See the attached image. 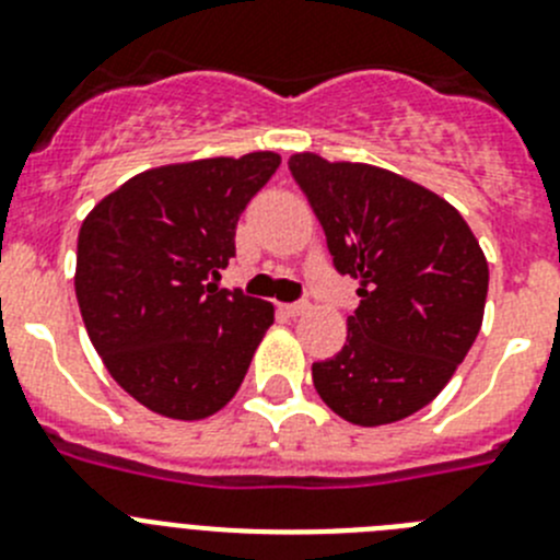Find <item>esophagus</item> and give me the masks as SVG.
<instances>
[{
    "label": "esophagus",
    "instance_id": "34e87169",
    "mask_svg": "<svg viewBox=\"0 0 560 560\" xmlns=\"http://www.w3.org/2000/svg\"><path fill=\"white\" fill-rule=\"evenodd\" d=\"M307 300H296V302H285V305H280V311H283V314H289V316H302L307 311Z\"/></svg>",
    "mask_w": 560,
    "mask_h": 560
}]
</instances>
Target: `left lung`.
<instances>
[{
    "instance_id": "1",
    "label": "left lung",
    "mask_w": 560,
    "mask_h": 560,
    "mask_svg": "<svg viewBox=\"0 0 560 560\" xmlns=\"http://www.w3.org/2000/svg\"><path fill=\"white\" fill-rule=\"evenodd\" d=\"M338 275L358 280L341 352L314 363V386L361 428L399 422L447 386L483 325L489 264L458 210L366 163L289 161Z\"/></svg>"
}]
</instances>
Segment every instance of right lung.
<instances>
[{"label": "right lung", "mask_w": 560, "mask_h": 560, "mask_svg": "<svg viewBox=\"0 0 560 560\" xmlns=\"http://www.w3.org/2000/svg\"><path fill=\"white\" fill-rule=\"evenodd\" d=\"M280 166L275 152L161 166L127 179L82 222L77 302L113 381L168 419L233 399L271 302L217 289L235 224Z\"/></svg>", "instance_id": "right-lung-1"}]
</instances>
